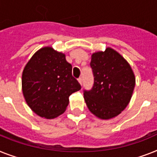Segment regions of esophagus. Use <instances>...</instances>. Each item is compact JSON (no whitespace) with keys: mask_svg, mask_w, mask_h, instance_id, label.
<instances>
[{"mask_svg":"<svg viewBox=\"0 0 157 157\" xmlns=\"http://www.w3.org/2000/svg\"><path fill=\"white\" fill-rule=\"evenodd\" d=\"M78 82H79V83L81 84V85H82V78L81 77L78 78Z\"/></svg>","mask_w":157,"mask_h":157,"instance_id":"34e87169","label":"esophagus"}]
</instances>
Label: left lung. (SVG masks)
I'll return each instance as SVG.
<instances>
[{"label": "left lung", "instance_id": "8db88e82", "mask_svg": "<svg viewBox=\"0 0 157 157\" xmlns=\"http://www.w3.org/2000/svg\"><path fill=\"white\" fill-rule=\"evenodd\" d=\"M90 66L94 84L90 90H83L88 109L103 120L117 116L130 102L136 84L130 65L116 51L107 48L91 55Z\"/></svg>", "mask_w": 157, "mask_h": 157}]
</instances>
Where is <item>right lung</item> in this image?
Here are the masks:
<instances>
[{
    "label": "right lung",
    "instance_id": "add662e5",
    "mask_svg": "<svg viewBox=\"0 0 157 157\" xmlns=\"http://www.w3.org/2000/svg\"><path fill=\"white\" fill-rule=\"evenodd\" d=\"M81 89L72 76V66L65 54L44 47L33 54L22 74V92L27 104L41 117L53 119L63 114L69 96Z\"/></svg>",
    "mask_w": 157,
    "mask_h": 157
}]
</instances>
